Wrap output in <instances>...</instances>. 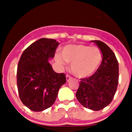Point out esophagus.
<instances>
[{
	"mask_svg": "<svg viewBox=\"0 0 132 132\" xmlns=\"http://www.w3.org/2000/svg\"><path fill=\"white\" fill-rule=\"evenodd\" d=\"M71 79V77H70L69 75H67V76H66V80H67V82H69V81Z\"/></svg>",
	"mask_w": 132,
	"mask_h": 132,
	"instance_id": "obj_1",
	"label": "esophagus"
}]
</instances>
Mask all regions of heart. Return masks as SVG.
<instances>
[{
    "instance_id": "obj_1",
    "label": "heart",
    "mask_w": 132,
    "mask_h": 132,
    "mask_svg": "<svg viewBox=\"0 0 132 132\" xmlns=\"http://www.w3.org/2000/svg\"><path fill=\"white\" fill-rule=\"evenodd\" d=\"M62 56L56 54L55 59L59 65L65 66L66 62L71 63L73 74L80 79L93 75L101 64L102 53L98 47L84 44L67 45L63 47Z\"/></svg>"
}]
</instances>
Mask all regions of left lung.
<instances>
[{"mask_svg":"<svg viewBox=\"0 0 132 132\" xmlns=\"http://www.w3.org/2000/svg\"><path fill=\"white\" fill-rule=\"evenodd\" d=\"M101 50L102 61L92 76L80 79L76 93L79 102L84 107L98 111L112 101L118 84V62L112 50L104 42L93 40Z\"/></svg>","mask_w":132,"mask_h":132,"instance_id":"obj_1","label":"left lung"}]
</instances>
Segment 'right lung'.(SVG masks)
I'll list each match as a JSON object with an SVG mask.
<instances>
[{
    "label": "right lung",
    "instance_id": "1",
    "mask_svg": "<svg viewBox=\"0 0 132 132\" xmlns=\"http://www.w3.org/2000/svg\"><path fill=\"white\" fill-rule=\"evenodd\" d=\"M59 44L54 39L41 38L21 55L17 69L18 94L32 111L42 112L52 106L60 87L66 82L65 74L55 73L49 62Z\"/></svg>",
    "mask_w": 132,
    "mask_h": 132
}]
</instances>
